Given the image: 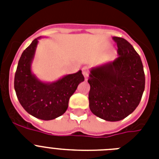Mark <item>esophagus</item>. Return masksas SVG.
Returning <instances> with one entry per match:
<instances>
[{"label":"esophagus","mask_w":159,"mask_h":159,"mask_svg":"<svg viewBox=\"0 0 159 159\" xmlns=\"http://www.w3.org/2000/svg\"><path fill=\"white\" fill-rule=\"evenodd\" d=\"M82 74H83V76H84L85 79L87 80V77H88V74H89V72H88V70H87V67H83V68H82Z\"/></svg>","instance_id":"34e87169"}]
</instances>
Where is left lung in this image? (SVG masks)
<instances>
[{"label": "left lung", "mask_w": 159, "mask_h": 159, "mask_svg": "<svg viewBox=\"0 0 159 159\" xmlns=\"http://www.w3.org/2000/svg\"><path fill=\"white\" fill-rule=\"evenodd\" d=\"M118 57L92 67L89 107L95 116L106 121H119L139 106L144 91L145 77L139 55L128 41L113 37Z\"/></svg>", "instance_id": "obj_1"}]
</instances>
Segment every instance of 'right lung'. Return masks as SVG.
<instances>
[{
    "instance_id": "right-lung-1",
    "label": "right lung",
    "mask_w": 159,
    "mask_h": 159,
    "mask_svg": "<svg viewBox=\"0 0 159 159\" xmlns=\"http://www.w3.org/2000/svg\"><path fill=\"white\" fill-rule=\"evenodd\" d=\"M39 37L25 48L19 60L14 87L19 102L30 115L43 120H51L65 113L70 97L84 81L82 70L64 75L54 82H43L32 71Z\"/></svg>"
}]
</instances>
